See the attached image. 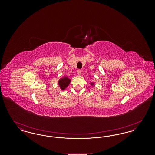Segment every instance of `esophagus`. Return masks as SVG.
I'll use <instances>...</instances> for the list:
<instances>
[{"instance_id": "esophagus-1", "label": "esophagus", "mask_w": 155, "mask_h": 155, "mask_svg": "<svg viewBox=\"0 0 155 155\" xmlns=\"http://www.w3.org/2000/svg\"><path fill=\"white\" fill-rule=\"evenodd\" d=\"M77 73H78V75H81V70H80V69H78V70H77Z\"/></svg>"}]
</instances>
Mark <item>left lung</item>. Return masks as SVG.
Here are the masks:
<instances>
[{
    "mask_svg": "<svg viewBox=\"0 0 155 155\" xmlns=\"http://www.w3.org/2000/svg\"><path fill=\"white\" fill-rule=\"evenodd\" d=\"M91 85H94V83H91Z\"/></svg>",
    "mask_w": 155,
    "mask_h": 155,
    "instance_id": "left-lung-1",
    "label": "left lung"
}]
</instances>
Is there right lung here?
Segmentation results:
<instances>
[{
    "mask_svg": "<svg viewBox=\"0 0 155 155\" xmlns=\"http://www.w3.org/2000/svg\"><path fill=\"white\" fill-rule=\"evenodd\" d=\"M71 82V80L67 77H64L59 80V85L61 90H64L68 87L69 84Z\"/></svg>",
    "mask_w": 155,
    "mask_h": 155,
    "instance_id": "add662e5",
    "label": "right lung"
}]
</instances>
